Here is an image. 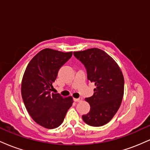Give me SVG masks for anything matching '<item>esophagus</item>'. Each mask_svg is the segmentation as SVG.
<instances>
[{"label": "esophagus", "mask_w": 150, "mask_h": 150, "mask_svg": "<svg viewBox=\"0 0 150 150\" xmlns=\"http://www.w3.org/2000/svg\"><path fill=\"white\" fill-rule=\"evenodd\" d=\"M73 100H74V101H76V102H80V101L82 100V98L80 97V98H78V99H74Z\"/></svg>", "instance_id": "34e87169"}]
</instances>
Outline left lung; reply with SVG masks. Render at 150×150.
<instances>
[{
  "instance_id": "8db88e82",
  "label": "left lung",
  "mask_w": 150,
  "mask_h": 150,
  "mask_svg": "<svg viewBox=\"0 0 150 150\" xmlns=\"http://www.w3.org/2000/svg\"><path fill=\"white\" fill-rule=\"evenodd\" d=\"M87 70V79L96 88L92 97L85 98L90 111L82 119L91 126H102L116 114L121 104L124 92V78L119 66L102 50L93 48L73 52Z\"/></svg>"
}]
</instances>
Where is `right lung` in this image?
<instances>
[{
  "instance_id": "obj_1",
  "label": "right lung",
  "mask_w": 150,
  "mask_h": 150,
  "mask_svg": "<svg viewBox=\"0 0 150 150\" xmlns=\"http://www.w3.org/2000/svg\"><path fill=\"white\" fill-rule=\"evenodd\" d=\"M72 55L73 52L43 49L31 60L22 77L21 93L25 107L32 119L46 128L59 126L73 103L72 97L51 93L58 70Z\"/></svg>"
}]
</instances>
